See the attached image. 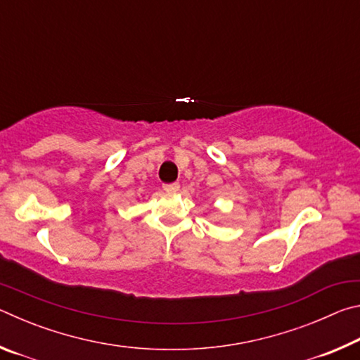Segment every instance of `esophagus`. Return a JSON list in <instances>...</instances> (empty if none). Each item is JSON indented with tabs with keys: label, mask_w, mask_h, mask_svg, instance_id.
Wrapping results in <instances>:
<instances>
[{
	"label": "esophagus",
	"mask_w": 360,
	"mask_h": 360,
	"mask_svg": "<svg viewBox=\"0 0 360 360\" xmlns=\"http://www.w3.org/2000/svg\"><path fill=\"white\" fill-rule=\"evenodd\" d=\"M163 188H165L167 192H178L179 191V184H178V182H172V184L163 186Z\"/></svg>",
	"instance_id": "1"
}]
</instances>
